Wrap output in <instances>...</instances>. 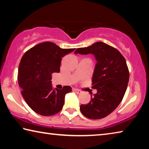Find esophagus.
<instances>
[{"label": "esophagus", "instance_id": "1", "mask_svg": "<svg viewBox=\"0 0 149 149\" xmlns=\"http://www.w3.org/2000/svg\"><path fill=\"white\" fill-rule=\"evenodd\" d=\"M73 91H74L75 93H76L77 94H80V93H81V91L80 90L76 89H73Z\"/></svg>", "mask_w": 149, "mask_h": 149}]
</instances>
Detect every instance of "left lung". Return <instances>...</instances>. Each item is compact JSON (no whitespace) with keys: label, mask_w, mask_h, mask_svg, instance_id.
Instances as JSON below:
<instances>
[{"label":"left lung","mask_w":149,"mask_h":149,"mask_svg":"<svg viewBox=\"0 0 149 149\" xmlns=\"http://www.w3.org/2000/svg\"><path fill=\"white\" fill-rule=\"evenodd\" d=\"M93 54L97 60L93 75V89L97 90L81 112L92 120L101 119L112 113L122 102L127 89L130 73L125 59L118 50L102 42L75 50V54Z\"/></svg>","instance_id":"obj_1"}]
</instances>
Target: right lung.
<instances>
[{"instance_id":"1","label":"right lung","mask_w":149,"mask_h":149,"mask_svg":"<svg viewBox=\"0 0 149 149\" xmlns=\"http://www.w3.org/2000/svg\"><path fill=\"white\" fill-rule=\"evenodd\" d=\"M75 49H61L51 42H44L27 50L18 68V84L27 104L37 114L49 116L58 113L66 93L72 87H52V74L60 72L62 58Z\"/></svg>"}]
</instances>
